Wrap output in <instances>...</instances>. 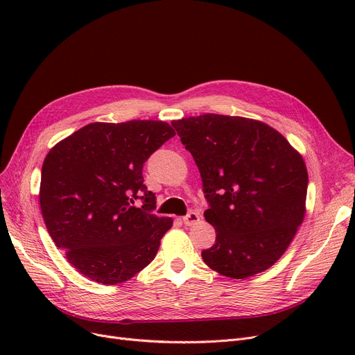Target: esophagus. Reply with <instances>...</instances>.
Returning a JSON list of instances; mask_svg holds the SVG:
<instances>
[{"mask_svg": "<svg viewBox=\"0 0 355 355\" xmlns=\"http://www.w3.org/2000/svg\"><path fill=\"white\" fill-rule=\"evenodd\" d=\"M185 226H194L200 221V214L197 211H190L187 216L182 218Z\"/></svg>", "mask_w": 355, "mask_h": 355, "instance_id": "34e87169", "label": "esophagus"}]
</instances>
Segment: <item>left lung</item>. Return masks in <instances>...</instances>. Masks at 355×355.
I'll return each mask as SVG.
<instances>
[{
  "instance_id": "left-lung-1",
  "label": "left lung",
  "mask_w": 355,
  "mask_h": 355,
  "mask_svg": "<svg viewBox=\"0 0 355 355\" xmlns=\"http://www.w3.org/2000/svg\"><path fill=\"white\" fill-rule=\"evenodd\" d=\"M191 153L210 204L204 217L216 243L201 252L223 276L246 279L285 253L305 217L308 171L302 155L272 126L206 114L173 121Z\"/></svg>"
}]
</instances>
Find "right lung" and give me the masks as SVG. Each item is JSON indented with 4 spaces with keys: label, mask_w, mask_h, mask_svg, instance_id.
Returning <instances> with one entry per match:
<instances>
[{
    "label": "right lung",
    "mask_w": 355,
    "mask_h": 355,
    "mask_svg": "<svg viewBox=\"0 0 355 355\" xmlns=\"http://www.w3.org/2000/svg\"><path fill=\"white\" fill-rule=\"evenodd\" d=\"M175 130L162 121L95 122L55 144L42 168L40 207L67 262L116 285L153 262L173 218L158 217L142 166ZM141 198L143 206L135 208Z\"/></svg>",
    "instance_id": "right-lung-1"
}]
</instances>
